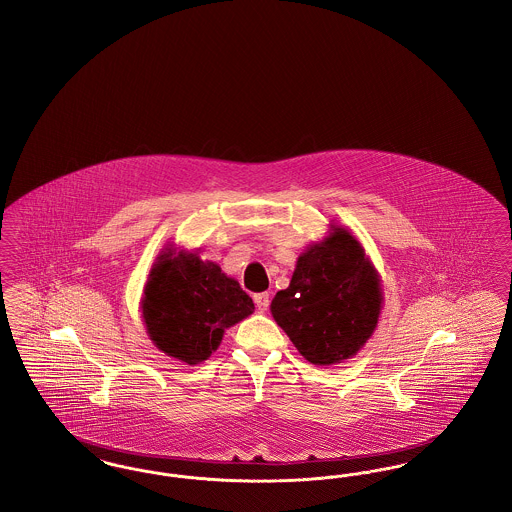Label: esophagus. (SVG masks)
<instances>
[{
    "label": "esophagus",
    "instance_id": "1",
    "mask_svg": "<svg viewBox=\"0 0 512 512\" xmlns=\"http://www.w3.org/2000/svg\"><path fill=\"white\" fill-rule=\"evenodd\" d=\"M253 301H255L257 309H259L261 313H265L268 309V303H270V295H268V293H255V295H253Z\"/></svg>",
    "mask_w": 512,
    "mask_h": 512
}]
</instances>
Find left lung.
<instances>
[{
    "label": "left lung",
    "instance_id": "1",
    "mask_svg": "<svg viewBox=\"0 0 512 512\" xmlns=\"http://www.w3.org/2000/svg\"><path fill=\"white\" fill-rule=\"evenodd\" d=\"M382 280L351 230L330 224L324 240L297 257L292 282L274 295L270 313L313 365L355 357L378 326Z\"/></svg>",
    "mask_w": 512,
    "mask_h": 512
}]
</instances>
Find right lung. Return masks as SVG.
<instances>
[{
	"instance_id": "obj_1",
	"label": "right lung",
	"mask_w": 512,
	"mask_h": 512,
	"mask_svg": "<svg viewBox=\"0 0 512 512\" xmlns=\"http://www.w3.org/2000/svg\"><path fill=\"white\" fill-rule=\"evenodd\" d=\"M255 311L238 280L195 251L169 244L149 270L142 318L153 345L172 359L199 365L219 349L224 330Z\"/></svg>"
}]
</instances>
